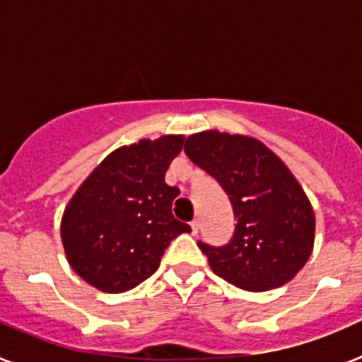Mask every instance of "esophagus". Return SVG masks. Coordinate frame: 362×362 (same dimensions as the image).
Masks as SVG:
<instances>
[{
	"label": "esophagus",
	"mask_w": 362,
	"mask_h": 362,
	"mask_svg": "<svg viewBox=\"0 0 362 362\" xmlns=\"http://www.w3.org/2000/svg\"><path fill=\"white\" fill-rule=\"evenodd\" d=\"M190 228H192V233H194V235H197V232H199V221H197V219L192 221Z\"/></svg>",
	"instance_id": "1"
}]
</instances>
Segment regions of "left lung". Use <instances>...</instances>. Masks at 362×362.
Returning <instances> with one entry per match:
<instances>
[{"label": "left lung", "instance_id": "left-lung-1", "mask_svg": "<svg viewBox=\"0 0 362 362\" xmlns=\"http://www.w3.org/2000/svg\"><path fill=\"white\" fill-rule=\"evenodd\" d=\"M185 153L226 192L238 221L226 245L197 241L214 274L250 292L288 283L312 254L315 219L286 165L254 137L216 130L188 137Z\"/></svg>", "mask_w": 362, "mask_h": 362}]
</instances>
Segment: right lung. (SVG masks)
Listing matches in <instances>:
<instances>
[{"mask_svg":"<svg viewBox=\"0 0 362 362\" xmlns=\"http://www.w3.org/2000/svg\"><path fill=\"white\" fill-rule=\"evenodd\" d=\"M183 136L114 150L74 194L62 221L70 267L101 292L134 288L158 270L172 239L190 232L172 216L179 188L165 183Z\"/></svg>","mask_w":362,"mask_h":362,"instance_id":"right-lung-1","label":"right lung"}]
</instances>
